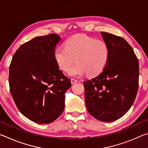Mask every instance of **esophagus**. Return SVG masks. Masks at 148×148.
I'll return each mask as SVG.
<instances>
[{"instance_id": "esophagus-1", "label": "esophagus", "mask_w": 148, "mask_h": 148, "mask_svg": "<svg viewBox=\"0 0 148 148\" xmlns=\"http://www.w3.org/2000/svg\"><path fill=\"white\" fill-rule=\"evenodd\" d=\"M78 82L77 79H74V78H71V83L72 84H75L76 82Z\"/></svg>"}]
</instances>
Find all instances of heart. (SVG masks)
Returning <instances> with one entry per match:
<instances>
[{"instance_id":"obj_1","label":"heart","mask_w":148,"mask_h":148,"mask_svg":"<svg viewBox=\"0 0 148 148\" xmlns=\"http://www.w3.org/2000/svg\"><path fill=\"white\" fill-rule=\"evenodd\" d=\"M64 47L55 49L54 58L58 67L64 72L69 70L76 58L77 63L69 70L70 76L86 73L88 76H95L105 69L109 62L110 49L107 43L88 35H74L65 41Z\"/></svg>"}]
</instances>
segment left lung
Here are the masks:
<instances>
[{
  "mask_svg": "<svg viewBox=\"0 0 148 148\" xmlns=\"http://www.w3.org/2000/svg\"><path fill=\"white\" fill-rule=\"evenodd\" d=\"M110 49L109 62L98 75L84 82L88 111L100 121H116L132 106L139 85V62L130 45L120 36L101 32Z\"/></svg>",
  "mask_w": 148,
  "mask_h": 148,
  "instance_id": "left-lung-1",
  "label": "left lung"
}]
</instances>
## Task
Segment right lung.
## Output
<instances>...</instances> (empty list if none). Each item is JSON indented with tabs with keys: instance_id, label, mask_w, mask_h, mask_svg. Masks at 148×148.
Listing matches in <instances>:
<instances>
[{
	"instance_id": "add662e5",
	"label": "right lung",
	"mask_w": 148,
	"mask_h": 148,
	"mask_svg": "<svg viewBox=\"0 0 148 148\" xmlns=\"http://www.w3.org/2000/svg\"><path fill=\"white\" fill-rule=\"evenodd\" d=\"M60 37H36L22 44L9 67L10 91L18 110L35 123L55 121L64 109V94L71 87L54 58Z\"/></svg>"
}]
</instances>
